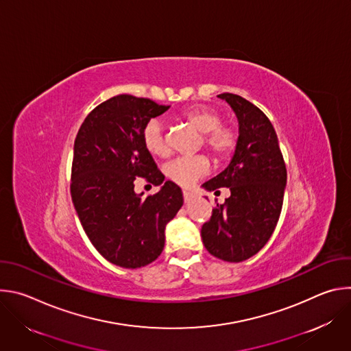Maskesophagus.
<instances>
[{"mask_svg": "<svg viewBox=\"0 0 351 351\" xmlns=\"http://www.w3.org/2000/svg\"><path fill=\"white\" fill-rule=\"evenodd\" d=\"M183 198H184L186 203H189V202H191V199L194 198V194L190 193V191H183Z\"/></svg>", "mask_w": 351, "mask_h": 351, "instance_id": "obj_1", "label": "esophagus"}]
</instances>
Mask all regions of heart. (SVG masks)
Returning a JSON list of instances; mask_svg holds the SVG:
<instances>
[{
    "label": "heart",
    "mask_w": 351,
    "mask_h": 351,
    "mask_svg": "<svg viewBox=\"0 0 351 351\" xmlns=\"http://www.w3.org/2000/svg\"><path fill=\"white\" fill-rule=\"evenodd\" d=\"M178 118L203 134L202 145H204L217 160H225L234 152L237 132L232 126L221 125L222 117L218 111L210 107H191L180 111ZM141 138L145 149L152 156L165 158L169 154L161 121H149L143 129ZM208 171L210 162L203 156L179 158L165 167L167 176L180 187H190L197 179L206 176Z\"/></svg>",
    "instance_id": "b5f03b06"
}]
</instances>
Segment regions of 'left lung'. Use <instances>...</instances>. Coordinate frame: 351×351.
I'll use <instances>...</instances> for the list:
<instances>
[{
  "label": "left lung",
  "instance_id": "8db88e82",
  "mask_svg": "<svg viewBox=\"0 0 351 351\" xmlns=\"http://www.w3.org/2000/svg\"><path fill=\"white\" fill-rule=\"evenodd\" d=\"M239 122V137L229 165L203 184L208 191L228 187L230 197L217 204L202 228V239L214 257L240 263L257 254L272 236L280 217L287 180L276 132L267 115L245 98L218 95Z\"/></svg>",
  "mask_w": 351,
  "mask_h": 351
}]
</instances>
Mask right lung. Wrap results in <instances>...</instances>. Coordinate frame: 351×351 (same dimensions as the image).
<instances>
[{
    "label": "right lung",
    "mask_w": 351,
    "mask_h": 351,
    "mask_svg": "<svg viewBox=\"0 0 351 351\" xmlns=\"http://www.w3.org/2000/svg\"><path fill=\"white\" fill-rule=\"evenodd\" d=\"M169 106L119 94L95 107L82 123L73 145L71 195L80 223L97 252L122 268L156 261L164 250L165 226L183 206L171 180L143 197L136 177L156 185L165 176L143 144V129Z\"/></svg>",
    "instance_id": "obj_1"
}]
</instances>
